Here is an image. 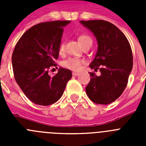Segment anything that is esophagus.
Segmentation results:
<instances>
[{
	"label": "esophagus",
	"mask_w": 146,
	"mask_h": 146,
	"mask_svg": "<svg viewBox=\"0 0 146 146\" xmlns=\"http://www.w3.org/2000/svg\"><path fill=\"white\" fill-rule=\"evenodd\" d=\"M72 75L77 76V75H79V73H77V72H72Z\"/></svg>",
	"instance_id": "obj_1"
}]
</instances>
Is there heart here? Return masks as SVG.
Instances as JSON below:
<instances>
[{"mask_svg":"<svg viewBox=\"0 0 146 146\" xmlns=\"http://www.w3.org/2000/svg\"><path fill=\"white\" fill-rule=\"evenodd\" d=\"M79 42L83 47V46L88 44L92 43V39L87 35H82L79 37ZM64 47H65L64 43L62 42L60 46H59V52L60 53L64 52ZM82 64V60L81 59L76 58H68L67 60H64L62 64L65 68H67V69H70V70L77 72V71H80L81 69Z\"/></svg>","mask_w":146,"mask_h":146,"instance_id":"1","label":"heart"}]
</instances>
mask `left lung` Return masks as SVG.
Returning <instances> with one entry per match:
<instances>
[{"instance_id":"left-lung-1","label":"left lung","mask_w":146,"mask_h":146,"mask_svg":"<svg viewBox=\"0 0 146 146\" xmlns=\"http://www.w3.org/2000/svg\"><path fill=\"white\" fill-rule=\"evenodd\" d=\"M90 30L98 44L96 56L89 66L99 68L101 75L90 73L91 78L86 88L94 103L108 104L115 101L126 88L133 66L131 46L125 35L115 25L104 20H81Z\"/></svg>"}]
</instances>
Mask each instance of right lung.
I'll use <instances>...</instances> for the list:
<instances>
[{
  "label": "right lung",
  "instance_id": "obj_1",
  "mask_svg": "<svg viewBox=\"0 0 146 146\" xmlns=\"http://www.w3.org/2000/svg\"><path fill=\"white\" fill-rule=\"evenodd\" d=\"M70 21H52L31 27L19 39L12 53L15 80L25 96L38 105L54 104L64 94L72 72L61 68L50 77V66H55L64 28Z\"/></svg>",
  "mask_w": 146,
  "mask_h": 146
}]
</instances>
